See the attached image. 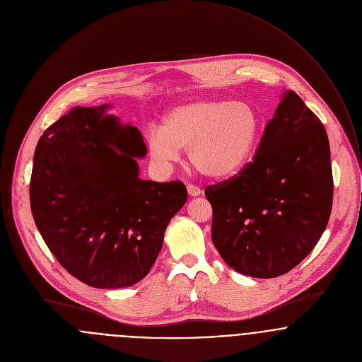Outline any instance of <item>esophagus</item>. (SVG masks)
<instances>
[{
  "label": "esophagus",
  "instance_id": "34e87169",
  "mask_svg": "<svg viewBox=\"0 0 362 362\" xmlns=\"http://www.w3.org/2000/svg\"><path fill=\"white\" fill-rule=\"evenodd\" d=\"M187 189H188V194L191 197H198L202 194V189L198 187V185H194V184H188L187 185Z\"/></svg>",
  "mask_w": 362,
  "mask_h": 362
}]
</instances>
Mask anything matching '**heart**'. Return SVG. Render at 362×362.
Instances as JSON below:
<instances>
[{
  "instance_id": "1",
  "label": "heart",
  "mask_w": 362,
  "mask_h": 362,
  "mask_svg": "<svg viewBox=\"0 0 362 362\" xmlns=\"http://www.w3.org/2000/svg\"><path fill=\"white\" fill-rule=\"evenodd\" d=\"M261 133V117L248 103L201 98L171 108L147 134L150 156L163 164L188 148L192 167L211 178H226L251 158Z\"/></svg>"
}]
</instances>
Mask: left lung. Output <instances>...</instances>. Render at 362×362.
<instances>
[{
  "instance_id": "1",
  "label": "left lung",
  "mask_w": 362,
  "mask_h": 362,
  "mask_svg": "<svg viewBox=\"0 0 362 362\" xmlns=\"http://www.w3.org/2000/svg\"><path fill=\"white\" fill-rule=\"evenodd\" d=\"M212 241L238 272L274 278L317 244L333 206L330 146L320 119L288 91L269 119L252 161L205 188Z\"/></svg>"
}]
</instances>
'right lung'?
I'll return each mask as SVG.
<instances>
[{
  "mask_svg": "<svg viewBox=\"0 0 362 362\" xmlns=\"http://www.w3.org/2000/svg\"><path fill=\"white\" fill-rule=\"evenodd\" d=\"M108 105L78 107L50 124L33 156V221L60 265L100 289L132 286L154 264L171 218L187 202L181 181L140 180L147 147Z\"/></svg>",
  "mask_w": 362,
  "mask_h": 362,
  "instance_id": "add662e5",
  "label": "right lung"
}]
</instances>
